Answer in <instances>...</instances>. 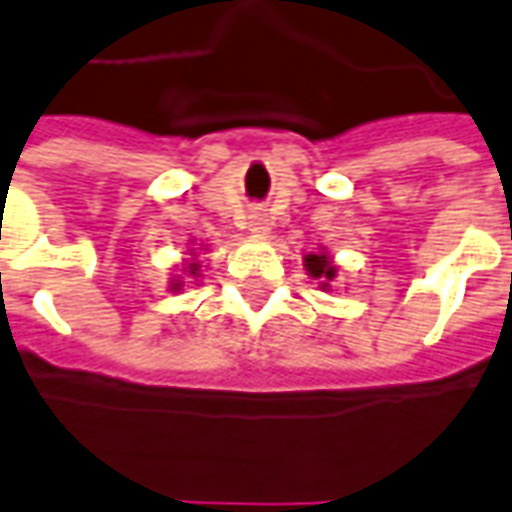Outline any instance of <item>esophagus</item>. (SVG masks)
<instances>
[{"label": "esophagus", "mask_w": 512, "mask_h": 512, "mask_svg": "<svg viewBox=\"0 0 512 512\" xmlns=\"http://www.w3.org/2000/svg\"><path fill=\"white\" fill-rule=\"evenodd\" d=\"M249 230H252L255 236H268V233H271V219H268L266 211H252V214H249Z\"/></svg>", "instance_id": "34e87169"}]
</instances>
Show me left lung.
<instances>
[{
    "instance_id": "left-lung-1",
    "label": "left lung",
    "mask_w": 512,
    "mask_h": 512,
    "mask_svg": "<svg viewBox=\"0 0 512 512\" xmlns=\"http://www.w3.org/2000/svg\"><path fill=\"white\" fill-rule=\"evenodd\" d=\"M304 266H306V271H309V276H314V279H323V282H320V285H323V290L328 287V282H333V276H336V266H333L331 257L325 255V252L306 255Z\"/></svg>"
}]
</instances>
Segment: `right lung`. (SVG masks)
<instances>
[{
  "mask_svg": "<svg viewBox=\"0 0 512 512\" xmlns=\"http://www.w3.org/2000/svg\"><path fill=\"white\" fill-rule=\"evenodd\" d=\"M187 271H189V276H195L200 271V263H189ZM173 290H181V282H173Z\"/></svg>",
  "mask_w": 512,
  "mask_h": 512,
  "instance_id": "add662e5",
  "label": "right lung"
}]
</instances>
